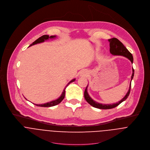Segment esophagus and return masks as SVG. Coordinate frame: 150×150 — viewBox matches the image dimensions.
<instances>
[{"instance_id": "34e87169", "label": "esophagus", "mask_w": 150, "mask_h": 150, "mask_svg": "<svg viewBox=\"0 0 150 150\" xmlns=\"http://www.w3.org/2000/svg\"><path fill=\"white\" fill-rule=\"evenodd\" d=\"M87 75H88V71L86 70H82L80 73V76L81 77H86Z\"/></svg>"}]
</instances>
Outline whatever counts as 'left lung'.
<instances>
[{"label": "left lung", "mask_w": 150, "mask_h": 150, "mask_svg": "<svg viewBox=\"0 0 150 150\" xmlns=\"http://www.w3.org/2000/svg\"><path fill=\"white\" fill-rule=\"evenodd\" d=\"M108 42H110V53L112 54V55L114 56H124L127 58H128L131 62V63L132 64L133 63V57L132 54L127 50V49L124 46V45L117 38H111L110 39H108ZM134 70L132 68V74L131 76V80L133 79L134 77ZM131 83H130L129 84V90L127 92V93L126 94V95L123 98H122L120 101L116 103H114V104H101V103H97L95 101H94L88 95V93H87V86L86 88V90L84 91V98L86 99V100L87 101V103L88 104H90L91 106L95 107V108H97L99 109H111V108H113L117 106H118L120 104H121L122 102H123L124 101H125L128 97L129 93H130V89H131Z\"/></svg>", "instance_id": "left-lung-1"}]
</instances>
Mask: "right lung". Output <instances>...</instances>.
Listing matches in <instances>:
<instances>
[{"mask_svg": "<svg viewBox=\"0 0 150 150\" xmlns=\"http://www.w3.org/2000/svg\"><path fill=\"white\" fill-rule=\"evenodd\" d=\"M56 38V36H49V35H43L41 37H40L39 39H38L36 40H35L32 44H31L29 47L30 46H32L33 45H36L38 43H42V42H44L45 40H48L49 38L50 39H54ZM75 79H73L71 80L67 84V86H66V87L64 88V89L63 90V91L62 94V95L60 96V97L59 98H58L57 99L55 100H53V101H52L50 102H49V103H46L45 104H35L37 106H39V107H52V106H54V105H57L58 104H59L60 103L62 102V101L64 99V97H65V90H66V88L69 85L70 83L73 82L75 81Z\"/></svg>", "mask_w": 150, "mask_h": 150, "instance_id": "add662e5", "label": "right lung"}]
</instances>
